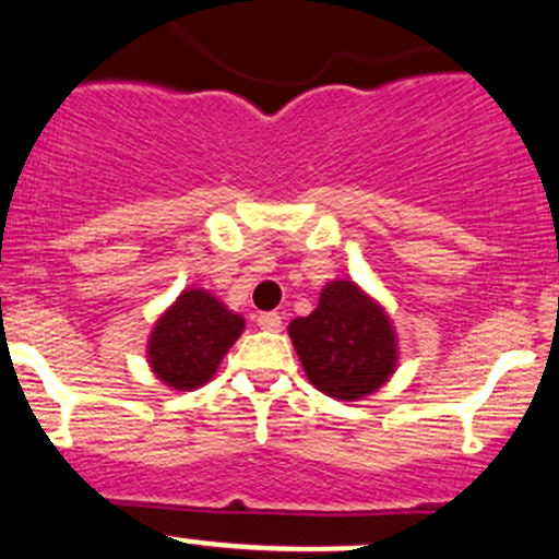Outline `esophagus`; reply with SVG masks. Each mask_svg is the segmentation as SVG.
<instances>
[{"label":"esophagus","mask_w":559,"mask_h":559,"mask_svg":"<svg viewBox=\"0 0 559 559\" xmlns=\"http://www.w3.org/2000/svg\"><path fill=\"white\" fill-rule=\"evenodd\" d=\"M257 323H260V329L265 331H281L278 312H260V316H257Z\"/></svg>","instance_id":"34e87169"}]
</instances>
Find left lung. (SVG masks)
<instances>
[{"instance_id":"8db88e82","label":"left lung","mask_w":559,"mask_h":559,"mask_svg":"<svg viewBox=\"0 0 559 559\" xmlns=\"http://www.w3.org/2000/svg\"><path fill=\"white\" fill-rule=\"evenodd\" d=\"M289 334L310 382L336 401L369 395L395 369L388 316L349 281L329 284L318 308L289 323Z\"/></svg>"}]
</instances>
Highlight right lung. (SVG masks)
Wrapping results in <instances>:
<instances>
[{
    "label": "right lung",
    "mask_w": 559,
    "mask_h": 559,
    "mask_svg": "<svg viewBox=\"0 0 559 559\" xmlns=\"http://www.w3.org/2000/svg\"><path fill=\"white\" fill-rule=\"evenodd\" d=\"M243 331V318L201 289L182 292L158 318L148 342L151 369L175 390L210 382L219 360Z\"/></svg>",
    "instance_id": "obj_1"
}]
</instances>
